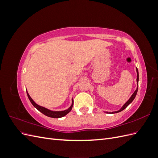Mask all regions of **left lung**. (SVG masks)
<instances>
[{"mask_svg":"<svg viewBox=\"0 0 158 158\" xmlns=\"http://www.w3.org/2000/svg\"><path fill=\"white\" fill-rule=\"evenodd\" d=\"M136 73H137V78H136V81H137V88H136V89L135 91V92L133 93V94L131 95V97L130 98V99H129L128 101L123 105V106L121 107V109H120V110H118V111H113V112H106V113H110V114H111V113H118V112H121V111H122L123 110H124L125 109V108H127V106H128L129 104H130L131 103H132V102L134 100V99L135 98V97H136V94H137V92H138V80H139V74H138V69H136Z\"/></svg>","mask_w":158,"mask_h":158,"instance_id":"8db88e82","label":"left lung"}]
</instances>
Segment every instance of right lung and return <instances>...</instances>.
<instances>
[{"mask_svg": "<svg viewBox=\"0 0 158 158\" xmlns=\"http://www.w3.org/2000/svg\"><path fill=\"white\" fill-rule=\"evenodd\" d=\"M27 97H28V98H29L30 101L31 102L33 106H34L38 110V111H40L41 113L44 114L45 115H46L47 117H52V118H60V117H63L65 116L66 114H67L71 111L72 108H73V103H72L71 106L68 109L64 110V111H51V110L47 109V108H45L44 107H41V106H39V105H37L36 103H35V102L31 99V98L30 97L29 94L27 93Z\"/></svg>", "mask_w": 158, "mask_h": 158, "instance_id": "obj_1", "label": "right lung"}]
</instances>
